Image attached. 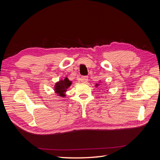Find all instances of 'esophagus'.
I'll list each match as a JSON object with an SVG mask.
<instances>
[{"label":"esophagus","mask_w":160,"mask_h":160,"mask_svg":"<svg viewBox=\"0 0 160 160\" xmlns=\"http://www.w3.org/2000/svg\"><path fill=\"white\" fill-rule=\"evenodd\" d=\"M88 77H86V76L81 77V81L82 82V83H87V82H88Z\"/></svg>","instance_id":"obj_1"}]
</instances>
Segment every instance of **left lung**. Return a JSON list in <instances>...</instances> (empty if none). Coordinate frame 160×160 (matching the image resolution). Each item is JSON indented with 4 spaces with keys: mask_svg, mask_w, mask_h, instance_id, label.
<instances>
[{
    "mask_svg": "<svg viewBox=\"0 0 160 160\" xmlns=\"http://www.w3.org/2000/svg\"><path fill=\"white\" fill-rule=\"evenodd\" d=\"M99 82H100V83H101V81H99ZM100 83H97V84L95 85V87H96V88H98V86H99V85H100Z\"/></svg>",
    "mask_w": 160,
    "mask_h": 160,
    "instance_id": "left-lung-1",
    "label": "left lung"
}]
</instances>
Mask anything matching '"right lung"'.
Here are the masks:
<instances>
[{"label":"right lung","instance_id":"add662e5","mask_svg":"<svg viewBox=\"0 0 160 160\" xmlns=\"http://www.w3.org/2000/svg\"><path fill=\"white\" fill-rule=\"evenodd\" d=\"M71 84L72 81L67 78V77H65V79H61L55 83L54 86L55 93L58 96H60L61 98H65L66 96V92Z\"/></svg>","mask_w":160,"mask_h":160}]
</instances>
